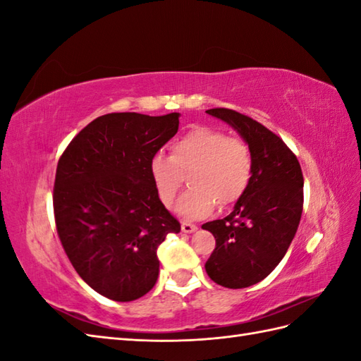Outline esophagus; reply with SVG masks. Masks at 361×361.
Segmentation results:
<instances>
[{
	"instance_id": "34e87169",
	"label": "esophagus",
	"mask_w": 361,
	"mask_h": 361,
	"mask_svg": "<svg viewBox=\"0 0 361 361\" xmlns=\"http://www.w3.org/2000/svg\"><path fill=\"white\" fill-rule=\"evenodd\" d=\"M197 229V226L194 224H190V221H183L181 224V231L183 233H194Z\"/></svg>"
}]
</instances>
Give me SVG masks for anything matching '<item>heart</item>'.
<instances>
[{
  "instance_id": "1",
  "label": "heart",
  "mask_w": 361,
  "mask_h": 361,
  "mask_svg": "<svg viewBox=\"0 0 361 361\" xmlns=\"http://www.w3.org/2000/svg\"><path fill=\"white\" fill-rule=\"evenodd\" d=\"M152 176L161 203L172 206L188 175L189 189L176 209L185 217H202L214 204L228 208L247 192L252 176V153L240 137L211 127H195L173 142L171 157L152 158Z\"/></svg>"
}]
</instances>
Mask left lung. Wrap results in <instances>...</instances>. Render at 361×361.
<instances>
[{
    "mask_svg": "<svg viewBox=\"0 0 361 361\" xmlns=\"http://www.w3.org/2000/svg\"><path fill=\"white\" fill-rule=\"evenodd\" d=\"M206 113L234 127L252 153L247 192L229 216L202 226L216 237L206 273L219 286L245 288L265 279L293 240L304 204L302 171L288 145L260 122L229 109Z\"/></svg>",
    "mask_w": 361,
    "mask_h": 361,
    "instance_id": "1",
    "label": "left lung"
}]
</instances>
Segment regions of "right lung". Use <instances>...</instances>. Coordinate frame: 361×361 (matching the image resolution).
Wrapping results in <instances>:
<instances>
[{"label": "right lung", "mask_w": 361, "mask_h": 361, "mask_svg": "<svg viewBox=\"0 0 361 361\" xmlns=\"http://www.w3.org/2000/svg\"><path fill=\"white\" fill-rule=\"evenodd\" d=\"M178 116L104 114L59 159L52 194L59 239L80 278L113 301H133L153 288L158 247L181 229L161 203L150 169L178 132Z\"/></svg>", "instance_id": "add662e5"}]
</instances>
